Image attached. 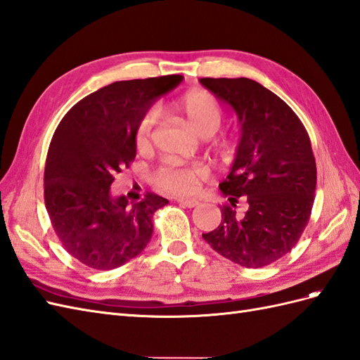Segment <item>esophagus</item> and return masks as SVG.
I'll list each match as a JSON object with an SVG mask.
<instances>
[{
  "label": "esophagus",
  "instance_id": "1",
  "mask_svg": "<svg viewBox=\"0 0 360 360\" xmlns=\"http://www.w3.org/2000/svg\"><path fill=\"white\" fill-rule=\"evenodd\" d=\"M179 205L183 207H195L198 206V200L195 198H179Z\"/></svg>",
  "mask_w": 360,
  "mask_h": 360
}]
</instances>
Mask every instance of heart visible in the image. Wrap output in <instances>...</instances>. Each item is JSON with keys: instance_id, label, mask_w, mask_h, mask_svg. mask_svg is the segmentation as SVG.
Masks as SVG:
<instances>
[{"instance_id": "b5f03b06", "label": "heart", "mask_w": 360, "mask_h": 360, "mask_svg": "<svg viewBox=\"0 0 360 360\" xmlns=\"http://www.w3.org/2000/svg\"><path fill=\"white\" fill-rule=\"evenodd\" d=\"M172 110L200 137L214 136L223 122V110L212 94L203 90H192L181 94L172 103ZM155 112L146 111L134 131V143L139 150L151 145ZM207 168L203 165H192L185 168L165 166L154 175L155 186L171 194H191L198 189L200 183L207 179Z\"/></svg>"}]
</instances>
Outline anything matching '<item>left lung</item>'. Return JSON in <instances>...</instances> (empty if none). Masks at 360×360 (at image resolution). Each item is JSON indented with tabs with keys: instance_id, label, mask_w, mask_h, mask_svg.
Masks as SVG:
<instances>
[{
	"instance_id": "8db88e82",
	"label": "left lung",
	"mask_w": 360,
	"mask_h": 360,
	"mask_svg": "<svg viewBox=\"0 0 360 360\" xmlns=\"http://www.w3.org/2000/svg\"><path fill=\"white\" fill-rule=\"evenodd\" d=\"M200 84L227 103L240 124V142L220 191L229 200L221 223L203 233L221 257L248 269L287 255L302 235L316 189V162L310 137L288 105L248 77H201ZM250 209L238 216V198Z\"/></svg>"
}]
</instances>
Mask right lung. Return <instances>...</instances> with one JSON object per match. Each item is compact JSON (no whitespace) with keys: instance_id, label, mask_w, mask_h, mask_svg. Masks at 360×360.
I'll return each mask as SVG.
<instances>
[{"instance_id":"add662e5","label":"right lung","mask_w":360,"mask_h":360,"mask_svg":"<svg viewBox=\"0 0 360 360\" xmlns=\"http://www.w3.org/2000/svg\"><path fill=\"white\" fill-rule=\"evenodd\" d=\"M181 81L171 75L112 82L79 101L59 122L47 153L44 200L59 241L82 264L116 269L150 243L153 215L168 200L146 194L128 203L110 188L114 175L134 160L139 120Z\"/></svg>"}]
</instances>
